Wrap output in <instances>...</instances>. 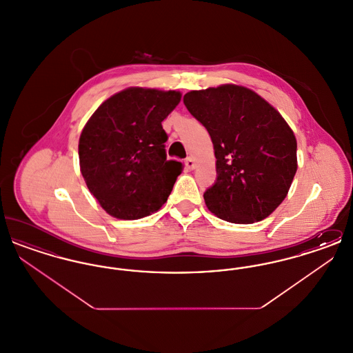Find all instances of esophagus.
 <instances>
[{
	"label": "esophagus",
	"instance_id": "obj_1",
	"mask_svg": "<svg viewBox=\"0 0 353 353\" xmlns=\"http://www.w3.org/2000/svg\"><path fill=\"white\" fill-rule=\"evenodd\" d=\"M185 165H186V168L190 169V170H193V169L197 167L196 160H194V159H192V157H188V159L185 160Z\"/></svg>",
	"mask_w": 353,
	"mask_h": 353
}]
</instances>
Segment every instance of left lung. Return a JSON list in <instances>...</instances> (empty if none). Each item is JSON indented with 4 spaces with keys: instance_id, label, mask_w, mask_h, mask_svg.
Listing matches in <instances>:
<instances>
[{
    "instance_id": "obj_1",
    "label": "left lung",
    "mask_w": 353,
    "mask_h": 353,
    "mask_svg": "<svg viewBox=\"0 0 353 353\" xmlns=\"http://www.w3.org/2000/svg\"><path fill=\"white\" fill-rule=\"evenodd\" d=\"M184 103L214 145L219 176L203 193L208 209L232 223L268 219L298 169L291 127L269 101L238 84L189 91Z\"/></svg>"
}]
</instances>
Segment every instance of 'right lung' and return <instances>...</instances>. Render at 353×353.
<instances>
[{
	"mask_svg": "<svg viewBox=\"0 0 353 353\" xmlns=\"http://www.w3.org/2000/svg\"><path fill=\"white\" fill-rule=\"evenodd\" d=\"M181 92L128 87L103 101L79 137V167L90 193L110 216L140 219L168 200L184 165L167 160L161 121Z\"/></svg>",
	"mask_w": 353,
	"mask_h": 353,
	"instance_id": "right-lung-1",
	"label": "right lung"
}]
</instances>
